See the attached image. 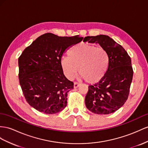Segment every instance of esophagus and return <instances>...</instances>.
<instances>
[{
	"mask_svg": "<svg viewBox=\"0 0 148 148\" xmlns=\"http://www.w3.org/2000/svg\"><path fill=\"white\" fill-rule=\"evenodd\" d=\"M81 85V84L79 82H75L74 84V88H77L78 87Z\"/></svg>",
	"mask_w": 148,
	"mask_h": 148,
	"instance_id": "esophagus-1",
	"label": "esophagus"
}]
</instances>
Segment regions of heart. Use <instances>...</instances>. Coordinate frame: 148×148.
<instances>
[{"label":"heart","mask_w":148,"mask_h":148,"mask_svg":"<svg viewBox=\"0 0 148 148\" xmlns=\"http://www.w3.org/2000/svg\"><path fill=\"white\" fill-rule=\"evenodd\" d=\"M69 56H64L60 65L66 76L72 79L79 70L81 77L89 84L100 81L108 71L109 59L106 51L96 45L82 43L72 48Z\"/></svg>","instance_id":"obj_1"}]
</instances>
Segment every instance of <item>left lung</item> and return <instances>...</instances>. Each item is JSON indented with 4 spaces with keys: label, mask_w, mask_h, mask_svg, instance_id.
<instances>
[{
    "label": "left lung",
    "mask_w": 148,
    "mask_h": 148,
    "mask_svg": "<svg viewBox=\"0 0 148 148\" xmlns=\"http://www.w3.org/2000/svg\"><path fill=\"white\" fill-rule=\"evenodd\" d=\"M84 42L97 43L108 52V71L99 82L89 86L86 106L97 114H108L118 110L126 103L133 75L131 59L125 49L106 35L87 36Z\"/></svg>",
    "instance_id": "8db88e82"
}]
</instances>
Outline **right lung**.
I'll return each instance as SVG.
<instances>
[{"mask_svg":"<svg viewBox=\"0 0 148 148\" xmlns=\"http://www.w3.org/2000/svg\"><path fill=\"white\" fill-rule=\"evenodd\" d=\"M79 36L59 37L52 33L39 36L18 58V79L26 101L49 114L62 111L67 92L74 83L66 77L60 65L62 56L72 45L82 41Z\"/></svg>","mask_w":148,"mask_h":148,"instance_id":"1","label":"right lung"}]
</instances>
